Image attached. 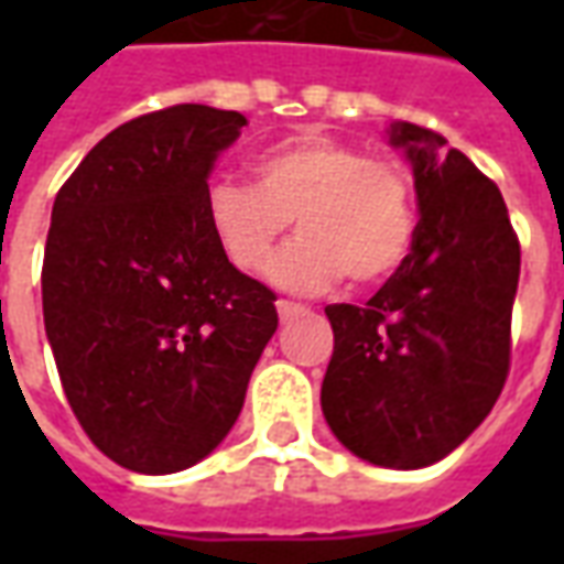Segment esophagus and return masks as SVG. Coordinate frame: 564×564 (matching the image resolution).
I'll return each mask as SVG.
<instances>
[{
  "label": "esophagus",
  "instance_id": "obj_1",
  "mask_svg": "<svg viewBox=\"0 0 564 564\" xmlns=\"http://www.w3.org/2000/svg\"><path fill=\"white\" fill-rule=\"evenodd\" d=\"M302 314H307L305 305H295V302H286V299H281V302H278V317H281L283 323H286V319L302 317Z\"/></svg>",
  "mask_w": 564,
  "mask_h": 564
}]
</instances>
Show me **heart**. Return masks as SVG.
I'll use <instances>...</instances> for the list:
<instances>
[{"label":"heart","mask_w":564,"mask_h":564,"mask_svg":"<svg viewBox=\"0 0 564 564\" xmlns=\"http://www.w3.org/2000/svg\"><path fill=\"white\" fill-rule=\"evenodd\" d=\"M253 181L214 177L205 186V220L223 257L245 271L262 269L295 220L302 235L269 269L283 290L317 293L341 274L378 283L411 253L414 193L395 162L307 132L259 153Z\"/></svg>","instance_id":"1"}]
</instances>
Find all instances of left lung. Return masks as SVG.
<instances>
[{
  "label": "left lung",
  "instance_id": "8db88e82",
  "mask_svg": "<svg viewBox=\"0 0 564 564\" xmlns=\"http://www.w3.org/2000/svg\"><path fill=\"white\" fill-rule=\"evenodd\" d=\"M387 139L414 172V245L366 305L326 307L319 404L354 456L414 471L459 447L505 387L520 241L498 186L444 135L399 120Z\"/></svg>",
  "mask_w": 564,
  "mask_h": 564
}]
</instances>
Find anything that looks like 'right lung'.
Here are the masks:
<instances>
[{
    "label": "right lung",
    "instance_id": "obj_1",
    "mask_svg": "<svg viewBox=\"0 0 564 564\" xmlns=\"http://www.w3.org/2000/svg\"><path fill=\"white\" fill-rule=\"evenodd\" d=\"M245 115L174 105L108 132L51 210L44 332L72 411L108 459L174 474L229 435L278 329L274 293L205 220Z\"/></svg>",
    "mask_w": 564,
    "mask_h": 564
}]
</instances>
